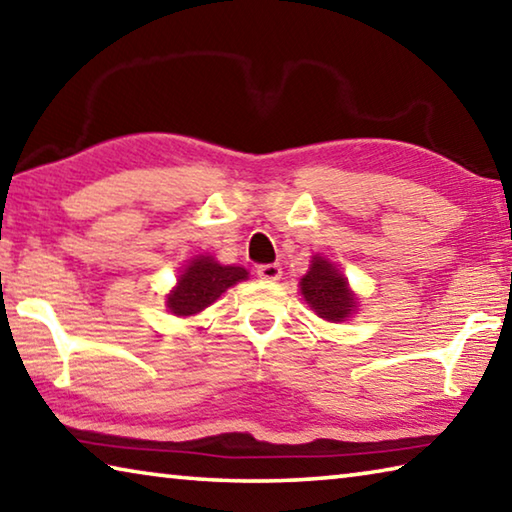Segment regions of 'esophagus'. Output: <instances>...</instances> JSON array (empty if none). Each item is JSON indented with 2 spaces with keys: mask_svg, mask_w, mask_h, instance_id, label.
I'll use <instances>...</instances> for the list:
<instances>
[{
  "mask_svg": "<svg viewBox=\"0 0 512 512\" xmlns=\"http://www.w3.org/2000/svg\"><path fill=\"white\" fill-rule=\"evenodd\" d=\"M257 275L262 277V280L275 282V280H280V277H282V266L280 264H259Z\"/></svg>",
  "mask_w": 512,
  "mask_h": 512,
  "instance_id": "esophagus-1",
  "label": "esophagus"
}]
</instances>
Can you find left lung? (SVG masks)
<instances>
[{"label": "left lung", "instance_id": "1", "mask_svg": "<svg viewBox=\"0 0 512 512\" xmlns=\"http://www.w3.org/2000/svg\"><path fill=\"white\" fill-rule=\"evenodd\" d=\"M300 291L316 314L325 320H332V323L348 318L357 307L348 280L323 257L311 259V268L302 277Z\"/></svg>", "mask_w": 512, "mask_h": 512}]
</instances>
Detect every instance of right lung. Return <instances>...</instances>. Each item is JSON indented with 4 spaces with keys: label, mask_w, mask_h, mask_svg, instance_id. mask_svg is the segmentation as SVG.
I'll use <instances>...</instances> for the list:
<instances>
[{
    "label": "right lung",
    "mask_w": 512,
    "mask_h": 512,
    "mask_svg": "<svg viewBox=\"0 0 512 512\" xmlns=\"http://www.w3.org/2000/svg\"><path fill=\"white\" fill-rule=\"evenodd\" d=\"M246 277V268L221 266L205 255L196 257L180 275L178 287L169 293L167 305L171 314L176 316L198 314V311L210 307L225 289L239 280H246Z\"/></svg>",
    "instance_id": "add662e5"
}]
</instances>
